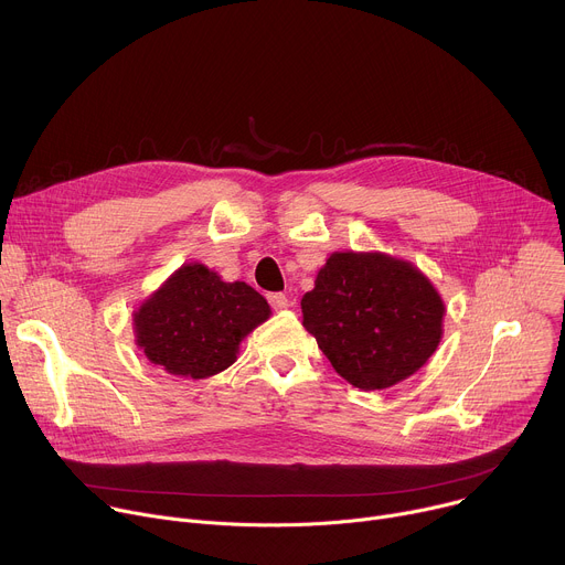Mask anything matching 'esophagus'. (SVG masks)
Instances as JSON below:
<instances>
[{
    "label": "esophagus",
    "mask_w": 565,
    "mask_h": 565,
    "mask_svg": "<svg viewBox=\"0 0 565 565\" xmlns=\"http://www.w3.org/2000/svg\"><path fill=\"white\" fill-rule=\"evenodd\" d=\"M268 301H270V306H273L275 310H284V308L290 306V301H288V297H286L284 292H273V295H268Z\"/></svg>",
    "instance_id": "34e87169"
}]
</instances>
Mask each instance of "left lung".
<instances>
[{
	"instance_id": "obj_1",
	"label": "left lung",
	"mask_w": 565,
	"mask_h": 565,
	"mask_svg": "<svg viewBox=\"0 0 565 565\" xmlns=\"http://www.w3.org/2000/svg\"><path fill=\"white\" fill-rule=\"evenodd\" d=\"M303 329L333 369L364 391L412 377L443 340L445 301L412 262L333 253L301 297Z\"/></svg>"
}]
</instances>
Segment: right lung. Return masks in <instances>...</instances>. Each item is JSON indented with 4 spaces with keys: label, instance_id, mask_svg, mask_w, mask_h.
<instances>
[{
    "label": "right lung",
    "instance_id": "obj_1",
    "mask_svg": "<svg viewBox=\"0 0 565 565\" xmlns=\"http://www.w3.org/2000/svg\"><path fill=\"white\" fill-rule=\"evenodd\" d=\"M268 301L246 281H223L183 264L134 310L136 347L170 375L203 380L236 362L238 344L270 317Z\"/></svg>",
    "mask_w": 565,
    "mask_h": 565
}]
</instances>
